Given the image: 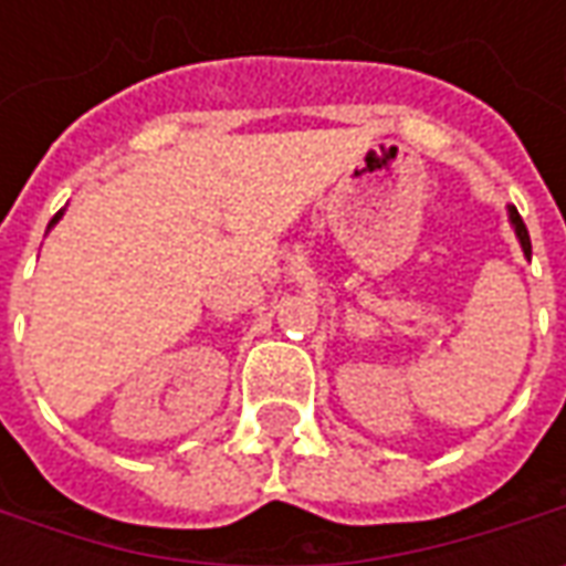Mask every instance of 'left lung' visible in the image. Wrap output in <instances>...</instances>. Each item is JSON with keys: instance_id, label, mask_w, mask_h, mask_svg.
<instances>
[{"instance_id": "left-lung-1", "label": "left lung", "mask_w": 566, "mask_h": 566, "mask_svg": "<svg viewBox=\"0 0 566 566\" xmlns=\"http://www.w3.org/2000/svg\"><path fill=\"white\" fill-rule=\"evenodd\" d=\"M510 221H512V227H515V235H518V242H522L524 254H531V235H527V227H524L522 214H518V209H515V206L510 209Z\"/></svg>"}]
</instances>
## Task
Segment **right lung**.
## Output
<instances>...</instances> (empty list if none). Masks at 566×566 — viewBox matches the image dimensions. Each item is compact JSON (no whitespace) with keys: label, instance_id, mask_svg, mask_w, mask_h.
<instances>
[{"label":"right lung","instance_id":"1","mask_svg":"<svg viewBox=\"0 0 566 566\" xmlns=\"http://www.w3.org/2000/svg\"><path fill=\"white\" fill-rule=\"evenodd\" d=\"M60 214H63V211H56V214H54V221H51V223H56V221H60Z\"/></svg>","mask_w":566,"mask_h":566}]
</instances>
